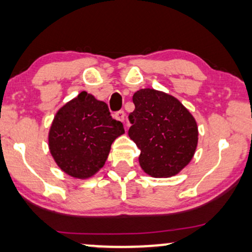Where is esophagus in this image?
I'll return each mask as SVG.
<instances>
[{
    "instance_id": "esophagus-1",
    "label": "esophagus",
    "mask_w": 252,
    "mask_h": 252,
    "mask_svg": "<svg viewBox=\"0 0 252 252\" xmlns=\"http://www.w3.org/2000/svg\"><path fill=\"white\" fill-rule=\"evenodd\" d=\"M114 117H115L117 121H120V122H124V120H126V114H124L123 110H120L114 115Z\"/></svg>"
}]
</instances>
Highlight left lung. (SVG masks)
<instances>
[{
    "instance_id": "left-lung-1",
    "label": "left lung",
    "mask_w": 252,
    "mask_h": 252,
    "mask_svg": "<svg viewBox=\"0 0 252 252\" xmlns=\"http://www.w3.org/2000/svg\"><path fill=\"white\" fill-rule=\"evenodd\" d=\"M132 101L129 137L141 150L142 170L154 178L176 176L195 154V119L177 97L154 88L137 91Z\"/></svg>"
}]
</instances>
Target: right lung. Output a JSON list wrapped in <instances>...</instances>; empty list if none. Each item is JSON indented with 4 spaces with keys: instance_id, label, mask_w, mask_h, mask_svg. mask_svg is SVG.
I'll list each match as a JSON object with an SVG mask.
<instances>
[{
    "instance_id": "add662e5",
    "label": "right lung",
    "mask_w": 252,
    "mask_h": 252,
    "mask_svg": "<svg viewBox=\"0 0 252 252\" xmlns=\"http://www.w3.org/2000/svg\"><path fill=\"white\" fill-rule=\"evenodd\" d=\"M124 133L106 102L81 92L56 113L49 131L50 154L63 172L86 180L106 163L111 144Z\"/></svg>"
}]
</instances>
